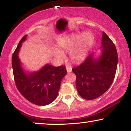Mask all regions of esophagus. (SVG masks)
<instances>
[{
  "label": "esophagus",
  "mask_w": 131,
  "mask_h": 131,
  "mask_svg": "<svg viewBox=\"0 0 131 131\" xmlns=\"http://www.w3.org/2000/svg\"><path fill=\"white\" fill-rule=\"evenodd\" d=\"M66 69H67L68 73H70V72L72 71L71 67H70V66H67V67H66Z\"/></svg>",
  "instance_id": "obj_1"
}]
</instances>
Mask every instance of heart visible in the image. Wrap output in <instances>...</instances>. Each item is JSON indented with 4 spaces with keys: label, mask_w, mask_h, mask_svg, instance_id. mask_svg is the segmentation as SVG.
<instances>
[{
    "label": "heart",
    "mask_w": 131,
    "mask_h": 131,
    "mask_svg": "<svg viewBox=\"0 0 131 131\" xmlns=\"http://www.w3.org/2000/svg\"><path fill=\"white\" fill-rule=\"evenodd\" d=\"M94 41L92 34L87 31L81 35L71 34L63 37L59 41V47L61 50L70 52L71 59L75 62H79L85 58ZM61 50L58 48H55L53 50L55 57L59 60H63L65 57Z\"/></svg>",
    "instance_id": "obj_1"
}]
</instances>
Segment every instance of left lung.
<instances>
[{
  "label": "left lung",
  "mask_w": 131,
  "mask_h": 131,
  "mask_svg": "<svg viewBox=\"0 0 131 131\" xmlns=\"http://www.w3.org/2000/svg\"><path fill=\"white\" fill-rule=\"evenodd\" d=\"M100 55H89L80 65L72 69L76 76V86L79 95L86 100L101 96L108 89L115 78L118 57L112 40L102 32Z\"/></svg>",
  "instance_id": "obj_1"
}]
</instances>
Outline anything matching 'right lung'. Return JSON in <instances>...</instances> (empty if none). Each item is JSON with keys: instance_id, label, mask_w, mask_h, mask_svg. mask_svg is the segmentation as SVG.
Listing matches in <instances>:
<instances>
[{"instance_id": "right-lung-1", "label": "right lung", "mask_w": 131, "mask_h": 131, "mask_svg": "<svg viewBox=\"0 0 131 131\" xmlns=\"http://www.w3.org/2000/svg\"><path fill=\"white\" fill-rule=\"evenodd\" d=\"M28 35L23 37L12 56L13 76L19 92L34 104L44 106L53 102L58 95L61 80L67 74L65 66L55 67L46 64L39 70L26 72L19 58V49Z\"/></svg>"}]
</instances>
